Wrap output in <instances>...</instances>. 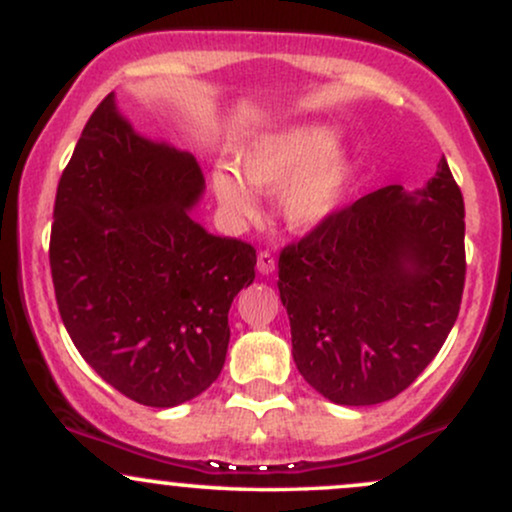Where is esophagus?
I'll list each match as a JSON object with an SVG mask.
<instances>
[{
	"label": "esophagus",
	"mask_w": 512,
	"mask_h": 512,
	"mask_svg": "<svg viewBox=\"0 0 512 512\" xmlns=\"http://www.w3.org/2000/svg\"><path fill=\"white\" fill-rule=\"evenodd\" d=\"M274 267H276V260H274L272 252L262 250L260 255H257V269H260L262 274H272Z\"/></svg>",
	"instance_id": "1"
}]
</instances>
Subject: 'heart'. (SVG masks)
<instances>
[{
  "mask_svg": "<svg viewBox=\"0 0 512 512\" xmlns=\"http://www.w3.org/2000/svg\"><path fill=\"white\" fill-rule=\"evenodd\" d=\"M332 144L334 132L325 125L281 129L240 154L238 173L255 190H281L279 209L286 226L313 231L337 214L349 190V158ZM242 181L228 168H216L211 175L216 202L236 223L250 221L257 211L255 195Z\"/></svg>",
  "mask_w": 512,
  "mask_h": 512,
  "instance_id": "heart-1",
  "label": "heart"
}]
</instances>
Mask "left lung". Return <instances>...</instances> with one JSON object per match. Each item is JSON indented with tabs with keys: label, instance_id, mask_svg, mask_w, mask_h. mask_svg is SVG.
<instances>
[{
	"label": "left lung",
	"instance_id": "1",
	"mask_svg": "<svg viewBox=\"0 0 512 512\" xmlns=\"http://www.w3.org/2000/svg\"><path fill=\"white\" fill-rule=\"evenodd\" d=\"M464 272V199L443 156L424 190L370 192L281 250L296 368L334 404L397 397L448 339Z\"/></svg>",
	"mask_w": 512,
	"mask_h": 512
}]
</instances>
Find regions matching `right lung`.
I'll return each mask as SVG.
<instances>
[{
  "label": "right lung",
  "instance_id": "add662e5",
  "mask_svg": "<svg viewBox=\"0 0 512 512\" xmlns=\"http://www.w3.org/2000/svg\"><path fill=\"white\" fill-rule=\"evenodd\" d=\"M202 190L195 156L139 137L113 93L57 185L50 269L62 322L88 366L144 407H175L219 378L228 310L255 279L250 243L190 219Z\"/></svg>",
  "mask_w": 512,
  "mask_h": 512
}]
</instances>
